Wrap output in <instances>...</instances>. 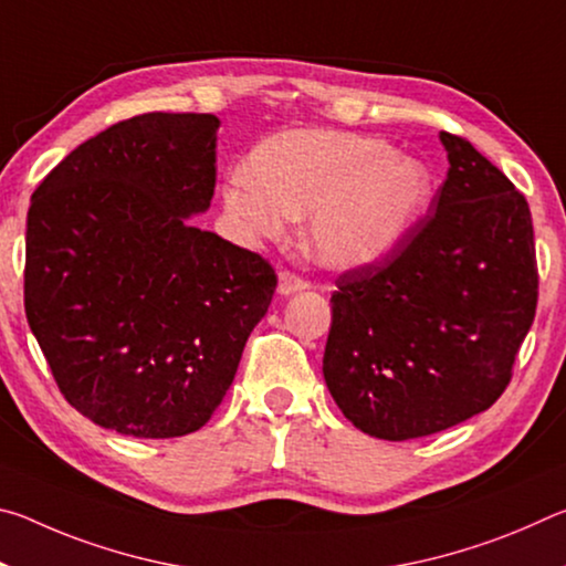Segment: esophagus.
I'll return each mask as SVG.
<instances>
[{
	"mask_svg": "<svg viewBox=\"0 0 566 566\" xmlns=\"http://www.w3.org/2000/svg\"><path fill=\"white\" fill-rule=\"evenodd\" d=\"M306 286H310V280H306V276L296 272H282L276 290H280V294H294V292L306 290Z\"/></svg>",
	"mask_w": 566,
	"mask_h": 566,
	"instance_id": "34e87169",
	"label": "esophagus"
}]
</instances>
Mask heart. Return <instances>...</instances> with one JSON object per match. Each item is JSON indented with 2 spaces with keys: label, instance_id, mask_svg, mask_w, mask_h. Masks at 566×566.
I'll return each mask as SVG.
<instances>
[{
  "label": "heart",
  "instance_id": "obj_1",
  "mask_svg": "<svg viewBox=\"0 0 566 566\" xmlns=\"http://www.w3.org/2000/svg\"><path fill=\"white\" fill-rule=\"evenodd\" d=\"M432 195V175L397 157L387 142L327 129L282 132L234 169L222 197L229 217L252 239H274L286 219L310 217L304 244L327 266L387 256Z\"/></svg>",
  "mask_w": 566,
  "mask_h": 566
}]
</instances>
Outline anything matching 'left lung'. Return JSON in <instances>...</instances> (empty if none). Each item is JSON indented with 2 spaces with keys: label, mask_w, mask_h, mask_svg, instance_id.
I'll return each instance as SVG.
<instances>
[{
  "label": "left lung",
  "mask_w": 566,
  "mask_h": 566,
  "mask_svg": "<svg viewBox=\"0 0 566 566\" xmlns=\"http://www.w3.org/2000/svg\"><path fill=\"white\" fill-rule=\"evenodd\" d=\"M449 171L387 256L342 272L324 381L364 434L405 442L490 409L539 300L532 212L472 142L442 132Z\"/></svg>",
  "instance_id": "8db88e82"
}]
</instances>
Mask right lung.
<instances>
[{"instance_id":"right-lung-1","label":"right lung","mask_w":566,"mask_h":566,"mask_svg":"<svg viewBox=\"0 0 566 566\" xmlns=\"http://www.w3.org/2000/svg\"><path fill=\"white\" fill-rule=\"evenodd\" d=\"M217 127L214 114L117 122L32 195L27 322L64 399L119 434L205 427L272 304L262 254L187 224L214 197Z\"/></svg>"}]
</instances>
